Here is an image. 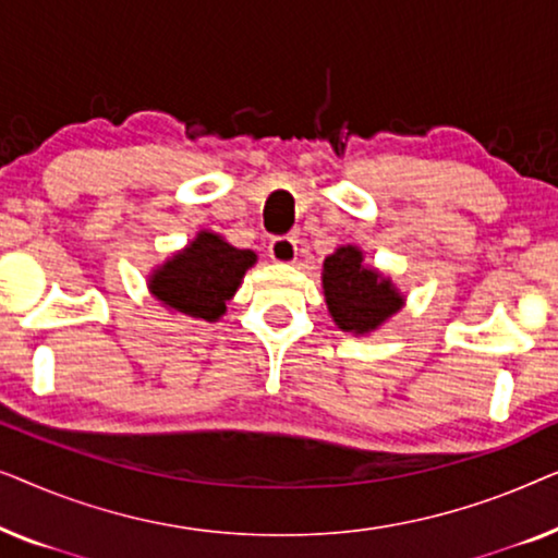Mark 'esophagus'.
I'll return each instance as SVG.
<instances>
[{
	"label": "esophagus",
	"mask_w": 558,
	"mask_h": 558,
	"mask_svg": "<svg viewBox=\"0 0 558 558\" xmlns=\"http://www.w3.org/2000/svg\"><path fill=\"white\" fill-rule=\"evenodd\" d=\"M296 241L289 239V235H279L269 243V256L277 264H294L296 262Z\"/></svg>",
	"instance_id": "1"
}]
</instances>
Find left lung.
I'll list each match as a JSON object with an SVG mask.
<instances>
[{"mask_svg": "<svg viewBox=\"0 0 558 558\" xmlns=\"http://www.w3.org/2000/svg\"><path fill=\"white\" fill-rule=\"evenodd\" d=\"M323 289L335 325L353 335L373 332L403 304L391 279L363 264L357 246H340L325 258Z\"/></svg>", "mask_w": 558, "mask_h": 558, "instance_id": "obj_1", "label": "left lung"}]
</instances>
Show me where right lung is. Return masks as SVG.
Segmentation results:
<instances>
[{"label": "right lung", "mask_w": 558, "mask_h": 558, "mask_svg": "<svg viewBox=\"0 0 558 558\" xmlns=\"http://www.w3.org/2000/svg\"><path fill=\"white\" fill-rule=\"evenodd\" d=\"M254 264V251L235 248L218 233L201 231L180 254L155 269L149 292L165 307L216 323L226 312V302L241 287L243 274Z\"/></svg>", "instance_id": "obj_1"}]
</instances>
